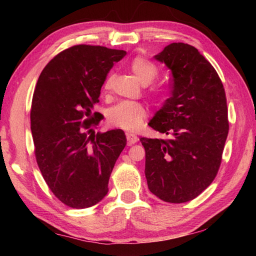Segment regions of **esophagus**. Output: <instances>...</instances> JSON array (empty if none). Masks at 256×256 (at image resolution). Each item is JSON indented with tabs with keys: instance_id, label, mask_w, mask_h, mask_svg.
Wrapping results in <instances>:
<instances>
[{
	"instance_id": "esophagus-1",
	"label": "esophagus",
	"mask_w": 256,
	"mask_h": 256,
	"mask_svg": "<svg viewBox=\"0 0 256 256\" xmlns=\"http://www.w3.org/2000/svg\"><path fill=\"white\" fill-rule=\"evenodd\" d=\"M126 138H128V144H136L138 138L136 136V134H132V133H128L126 134Z\"/></svg>"
}]
</instances>
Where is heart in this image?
Returning a JSON list of instances; mask_svg holds the SVG:
<instances>
[{
    "instance_id": "1",
    "label": "heart",
    "mask_w": 256,
    "mask_h": 256,
    "mask_svg": "<svg viewBox=\"0 0 256 256\" xmlns=\"http://www.w3.org/2000/svg\"><path fill=\"white\" fill-rule=\"evenodd\" d=\"M131 72L133 73L138 82L142 86H148L157 76V68L150 60L136 58L132 60ZM112 86V78L107 79L105 84V89L108 90ZM146 108L140 102H122L112 107L108 112V122L112 126L122 128L124 131L134 132L140 128L146 118Z\"/></svg>"
}]
</instances>
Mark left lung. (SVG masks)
<instances>
[{
    "label": "left lung",
    "mask_w": 256,
    "mask_h": 256,
    "mask_svg": "<svg viewBox=\"0 0 256 256\" xmlns=\"http://www.w3.org/2000/svg\"><path fill=\"white\" fill-rule=\"evenodd\" d=\"M154 58L170 70L172 90L149 126L170 138H140L144 174L160 200L184 203L212 183L222 164L229 130L226 94L218 73L196 47L172 42Z\"/></svg>",
    "instance_id": "left-lung-1"
}]
</instances>
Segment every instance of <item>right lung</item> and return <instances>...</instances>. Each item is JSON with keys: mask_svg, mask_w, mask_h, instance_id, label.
I'll list each match as a JSON object with an SVG mask.
<instances>
[{"mask_svg": "<svg viewBox=\"0 0 256 256\" xmlns=\"http://www.w3.org/2000/svg\"><path fill=\"white\" fill-rule=\"evenodd\" d=\"M125 55V50L76 45L50 60L38 78L30 112L34 154L52 192L73 209L92 206L106 196L112 170L126 144L122 130L96 134L92 128L102 120L92 110L107 73Z\"/></svg>", "mask_w": 256, "mask_h": 256, "instance_id": "add662e5", "label": "right lung"}]
</instances>
